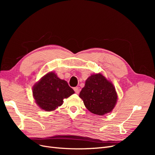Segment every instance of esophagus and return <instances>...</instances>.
Returning a JSON list of instances; mask_svg holds the SVG:
<instances>
[{"label":"esophagus","mask_w":155,"mask_h":155,"mask_svg":"<svg viewBox=\"0 0 155 155\" xmlns=\"http://www.w3.org/2000/svg\"><path fill=\"white\" fill-rule=\"evenodd\" d=\"M74 90L75 91V92H76V94H79V91H80V89H79V87H74Z\"/></svg>","instance_id":"1"}]
</instances>
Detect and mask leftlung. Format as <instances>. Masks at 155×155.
<instances>
[{
    "instance_id": "obj_1",
    "label": "left lung",
    "mask_w": 155,
    "mask_h": 155,
    "mask_svg": "<svg viewBox=\"0 0 155 155\" xmlns=\"http://www.w3.org/2000/svg\"><path fill=\"white\" fill-rule=\"evenodd\" d=\"M79 97L89 111L100 116L111 112L118 99L114 85L100 73L87 79Z\"/></svg>"
}]
</instances>
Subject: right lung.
Returning a JSON list of instances; mask_svg holds the SVG:
<instances>
[{"instance_id": "add662e5", "label": "right lung", "mask_w": 155, "mask_h": 155, "mask_svg": "<svg viewBox=\"0 0 155 155\" xmlns=\"http://www.w3.org/2000/svg\"><path fill=\"white\" fill-rule=\"evenodd\" d=\"M74 93L66 81L59 79L54 72H49L33 87V96L41 109L51 111L61 106L63 99Z\"/></svg>"}]
</instances>
